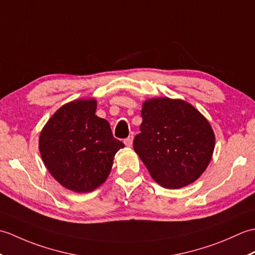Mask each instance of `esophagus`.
Here are the masks:
<instances>
[{
	"mask_svg": "<svg viewBox=\"0 0 255 255\" xmlns=\"http://www.w3.org/2000/svg\"><path fill=\"white\" fill-rule=\"evenodd\" d=\"M132 140H133V136H129L127 139H125V144H126V147H131L132 145Z\"/></svg>",
	"mask_w": 255,
	"mask_h": 255,
	"instance_id": "1",
	"label": "esophagus"
}]
</instances>
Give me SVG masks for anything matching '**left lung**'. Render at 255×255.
<instances>
[{"instance_id":"obj_1","label":"left lung","mask_w":255,"mask_h":255,"mask_svg":"<svg viewBox=\"0 0 255 255\" xmlns=\"http://www.w3.org/2000/svg\"><path fill=\"white\" fill-rule=\"evenodd\" d=\"M141 117L133 149L151 177L169 189L196 181L215 149L214 130L203 114L186 101L158 97L143 102Z\"/></svg>"}]
</instances>
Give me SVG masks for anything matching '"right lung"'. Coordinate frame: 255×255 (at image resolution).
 I'll list each match as a JSON object with an SVG mask.
<instances>
[{"label": "right lung", "instance_id": "1", "mask_svg": "<svg viewBox=\"0 0 255 255\" xmlns=\"http://www.w3.org/2000/svg\"><path fill=\"white\" fill-rule=\"evenodd\" d=\"M95 99L67 103L49 118L39 136V152L55 180L75 193L93 192L106 181L125 145L110 124L95 115Z\"/></svg>", "mask_w": 255, "mask_h": 255}]
</instances>
